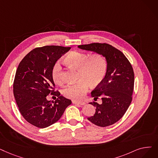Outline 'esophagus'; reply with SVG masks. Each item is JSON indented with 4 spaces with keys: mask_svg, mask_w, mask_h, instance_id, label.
Returning a JSON list of instances; mask_svg holds the SVG:
<instances>
[{
    "mask_svg": "<svg viewBox=\"0 0 158 158\" xmlns=\"http://www.w3.org/2000/svg\"><path fill=\"white\" fill-rule=\"evenodd\" d=\"M72 102L73 104L75 105H85V102L83 101H76V100H72Z\"/></svg>",
    "mask_w": 158,
    "mask_h": 158,
    "instance_id": "esophagus-1",
    "label": "esophagus"
}]
</instances>
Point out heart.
I'll use <instances>...</instances> for the list:
<instances>
[{
    "label": "heart",
    "instance_id": "obj_1",
    "mask_svg": "<svg viewBox=\"0 0 158 158\" xmlns=\"http://www.w3.org/2000/svg\"><path fill=\"white\" fill-rule=\"evenodd\" d=\"M64 63L78 70V82L69 84L63 89V94L66 98L80 99L88 90L90 85L97 86L103 81L107 71V60L99 53L89 56L85 53L74 51L68 53L64 59ZM52 77L57 84L63 83L62 68L59 63L54 66Z\"/></svg>",
    "mask_w": 158,
    "mask_h": 158
}]
</instances>
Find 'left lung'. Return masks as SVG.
I'll list each match as a JSON object with an SVG mask.
<instances>
[{
    "label": "left lung",
    "mask_w": 158,
    "mask_h": 158,
    "mask_svg": "<svg viewBox=\"0 0 158 158\" xmlns=\"http://www.w3.org/2000/svg\"><path fill=\"white\" fill-rule=\"evenodd\" d=\"M78 48L101 54L107 60L103 81L91 92L94 101L100 98L102 102H90L95 108V112L88 119L99 127L112 125L123 117L131 103L134 85L132 65L121 51L106 43L79 45Z\"/></svg>",
    "instance_id": "1"
}]
</instances>
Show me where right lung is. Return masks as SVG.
<instances>
[{
  "label": "right lung",
  "instance_id": "1",
  "mask_svg": "<svg viewBox=\"0 0 158 158\" xmlns=\"http://www.w3.org/2000/svg\"><path fill=\"white\" fill-rule=\"evenodd\" d=\"M70 47L46 46L29 52L20 61L13 83V94L23 118L44 128L56 123L72 101L54 92L52 70L57 60ZM50 93L58 98L53 104L47 100Z\"/></svg>",
  "mask_w": 158,
  "mask_h": 158
}]
</instances>
